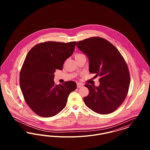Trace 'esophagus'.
I'll use <instances>...</instances> for the list:
<instances>
[{"label": "esophagus", "mask_w": 150, "mask_h": 150, "mask_svg": "<svg viewBox=\"0 0 150 150\" xmlns=\"http://www.w3.org/2000/svg\"><path fill=\"white\" fill-rule=\"evenodd\" d=\"M83 84H81V83H77V87L78 88H81V87H83Z\"/></svg>", "instance_id": "obj_1"}]
</instances>
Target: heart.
I'll return each mask as SVG.
<instances>
[{
  "label": "heart",
  "mask_w": 150,
  "mask_h": 150,
  "mask_svg": "<svg viewBox=\"0 0 150 150\" xmlns=\"http://www.w3.org/2000/svg\"><path fill=\"white\" fill-rule=\"evenodd\" d=\"M84 56V54H81V53H77L75 55V58H77V57H80V56Z\"/></svg>",
  "instance_id": "obj_1"
}]
</instances>
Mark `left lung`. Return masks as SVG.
<instances>
[{"label":"left lung","instance_id":"8db88e82","mask_svg":"<svg viewBox=\"0 0 150 150\" xmlns=\"http://www.w3.org/2000/svg\"><path fill=\"white\" fill-rule=\"evenodd\" d=\"M76 46L88 57L89 72L100 77L98 86L85 85L89 91L84 98L86 106L100 114L114 112L128 92L130 79L125 61L114 45L102 38L86 39Z\"/></svg>","mask_w":150,"mask_h":150}]
</instances>
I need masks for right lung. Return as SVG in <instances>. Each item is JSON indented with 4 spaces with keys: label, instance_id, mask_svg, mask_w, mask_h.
Instances as JSON below:
<instances>
[{
    "label": "right lung",
    "instance_id": "obj_1",
    "mask_svg": "<svg viewBox=\"0 0 150 150\" xmlns=\"http://www.w3.org/2000/svg\"><path fill=\"white\" fill-rule=\"evenodd\" d=\"M76 42L39 43L28 53L20 75L24 99L36 114L49 117L64 108L67 98L76 89L75 81L54 84L56 70H62L64 61L72 54Z\"/></svg>",
    "mask_w": 150,
    "mask_h": 150
}]
</instances>
